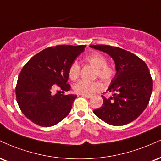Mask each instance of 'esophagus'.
<instances>
[{
    "label": "esophagus",
    "mask_w": 161,
    "mask_h": 161,
    "mask_svg": "<svg viewBox=\"0 0 161 161\" xmlns=\"http://www.w3.org/2000/svg\"><path fill=\"white\" fill-rule=\"evenodd\" d=\"M82 97H83L91 98V97H92V95H86V94H82Z\"/></svg>",
    "instance_id": "esophagus-1"
}]
</instances>
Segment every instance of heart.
<instances>
[{"instance_id":"b5f03b06","label":"heart","mask_w":161,"mask_h":161,"mask_svg":"<svg viewBox=\"0 0 161 161\" xmlns=\"http://www.w3.org/2000/svg\"><path fill=\"white\" fill-rule=\"evenodd\" d=\"M86 63L90 64L95 69V75L105 82H109L115 77V68L112 64H109L106 62L105 56L99 52H94L89 54L85 58ZM80 67L77 61L73 62L69 68L68 75L69 79L75 80L78 78ZM102 85L100 82H87L85 80H79L73 86V90L76 94L91 95L94 92L101 90Z\"/></svg>"}]
</instances>
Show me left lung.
<instances>
[{"instance_id":"obj_1","label":"left lung","mask_w":161,"mask_h":161,"mask_svg":"<svg viewBox=\"0 0 161 161\" xmlns=\"http://www.w3.org/2000/svg\"><path fill=\"white\" fill-rule=\"evenodd\" d=\"M92 48L106 52L115 64L116 74L101 107L93 112L110 125L121 126L136 119L148 106L152 92V79L148 66L142 59L116 46L92 45Z\"/></svg>"}]
</instances>
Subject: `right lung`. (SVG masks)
I'll return each instance as SVG.
<instances>
[{"label": "right lung", "instance_id": "add662e5", "mask_svg": "<svg viewBox=\"0 0 161 161\" xmlns=\"http://www.w3.org/2000/svg\"><path fill=\"white\" fill-rule=\"evenodd\" d=\"M86 46H51L33 56L23 67L15 95L21 111L33 123L51 127L68 115L77 97L64 94L70 89L69 68Z\"/></svg>", "mask_w": 161, "mask_h": 161}]
</instances>
